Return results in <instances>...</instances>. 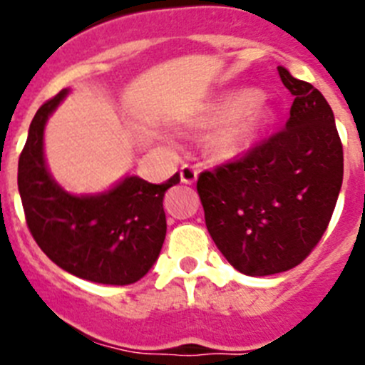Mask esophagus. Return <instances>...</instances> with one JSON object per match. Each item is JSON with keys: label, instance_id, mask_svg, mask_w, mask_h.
Masks as SVG:
<instances>
[{"label": "esophagus", "instance_id": "obj_1", "mask_svg": "<svg viewBox=\"0 0 365 365\" xmlns=\"http://www.w3.org/2000/svg\"><path fill=\"white\" fill-rule=\"evenodd\" d=\"M180 180H182V183L192 185V183L197 180L196 168H194V165H190V164H183L182 168H180Z\"/></svg>", "mask_w": 365, "mask_h": 365}]
</instances>
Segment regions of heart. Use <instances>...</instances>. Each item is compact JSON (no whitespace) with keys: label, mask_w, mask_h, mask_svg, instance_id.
<instances>
[{"label":"heart","mask_w":365,"mask_h":365,"mask_svg":"<svg viewBox=\"0 0 365 365\" xmlns=\"http://www.w3.org/2000/svg\"><path fill=\"white\" fill-rule=\"evenodd\" d=\"M274 108L254 90H240L217 101L197 120L200 127H217L206 150L217 160H235L249 152L274 121Z\"/></svg>","instance_id":"1"}]
</instances>
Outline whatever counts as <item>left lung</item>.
Returning <instances> with one entry per match:
<instances>
[{"label": "left lung", "mask_w": 365, "mask_h": 365, "mask_svg": "<svg viewBox=\"0 0 365 365\" xmlns=\"http://www.w3.org/2000/svg\"><path fill=\"white\" fill-rule=\"evenodd\" d=\"M277 70L295 97L286 128L197 178L210 237L230 264L252 277L289 270L311 254L342 185L332 108L312 84Z\"/></svg>", "instance_id": "obj_1"}]
</instances>
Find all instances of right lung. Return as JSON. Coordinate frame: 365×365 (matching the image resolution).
I'll return each mask as SVG.
<instances>
[{"label":"right lung","instance_id":"1","mask_svg":"<svg viewBox=\"0 0 365 365\" xmlns=\"http://www.w3.org/2000/svg\"><path fill=\"white\" fill-rule=\"evenodd\" d=\"M67 95L61 90L47 101L29 125L17 173L26 224L46 256L68 274L98 284H132L159 257L168 230L162 201L180 175L160 185L125 176L106 192H67L43 155V128Z\"/></svg>","mask_w":365,"mask_h":365}]
</instances>
